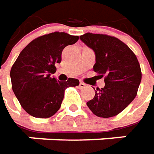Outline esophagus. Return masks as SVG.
Here are the masks:
<instances>
[{
    "mask_svg": "<svg viewBox=\"0 0 154 154\" xmlns=\"http://www.w3.org/2000/svg\"><path fill=\"white\" fill-rule=\"evenodd\" d=\"M86 84L84 83V82H80V83H79V87H80V88H86Z\"/></svg>",
    "mask_w": 154,
    "mask_h": 154,
    "instance_id": "1",
    "label": "esophagus"
}]
</instances>
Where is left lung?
Listing matches in <instances>:
<instances>
[{"label": "left lung", "mask_w": 154, "mask_h": 154, "mask_svg": "<svg viewBox=\"0 0 154 154\" xmlns=\"http://www.w3.org/2000/svg\"><path fill=\"white\" fill-rule=\"evenodd\" d=\"M80 39L95 54L94 71L103 77L105 87L87 102L100 118H111L124 111L135 98L141 71L133 51L122 41L106 34L85 33ZM98 90V89H97Z\"/></svg>", "instance_id": "obj_1"}]
</instances>
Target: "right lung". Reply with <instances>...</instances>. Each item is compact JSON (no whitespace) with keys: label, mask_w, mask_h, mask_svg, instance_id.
I'll return each mask as SVG.
<instances>
[{"label":"right lung","mask_w":154,"mask_h":154,"mask_svg":"<svg viewBox=\"0 0 154 154\" xmlns=\"http://www.w3.org/2000/svg\"><path fill=\"white\" fill-rule=\"evenodd\" d=\"M77 35L66 32H52L31 41L20 52L11 68L10 77L14 94L24 110L35 118L48 119L60 108L65 90L76 87L79 81L68 78L59 82L51 74L68 45L76 43Z\"/></svg>","instance_id":"right-lung-1"}]
</instances>
